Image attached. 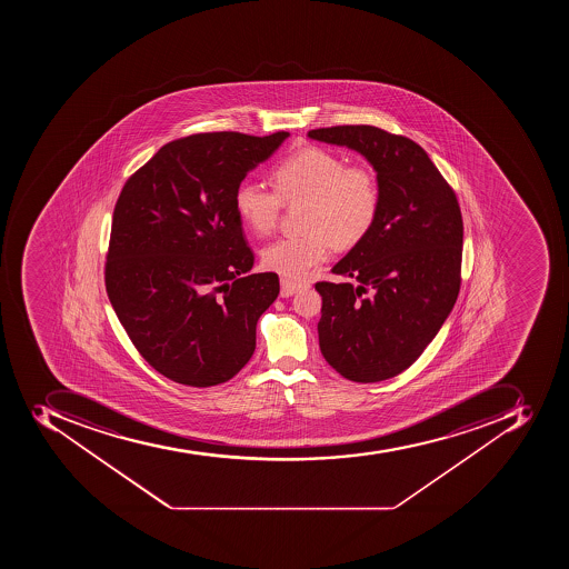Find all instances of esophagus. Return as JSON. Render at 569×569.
Here are the masks:
<instances>
[{"instance_id": "1", "label": "esophagus", "mask_w": 569, "mask_h": 569, "mask_svg": "<svg viewBox=\"0 0 569 569\" xmlns=\"http://www.w3.org/2000/svg\"><path fill=\"white\" fill-rule=\"evenodd\" d=\"M308 287V284H300V282L288 281V279H281V297H291L297 291L302 290V288Z\"/></svg>"}]
</instances>
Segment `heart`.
I'll use <instances>...</instances> for the list:
<instances>
[{
  "label": "heart",
  "instance_id": "1",
  "mask_svg": "<svg viewBox=\"0 0 569 569\" xmlns=\"http://www.w3.org/2000/svg\"><path fill=\"white\" fill-rule=\"evenodd\" d=\"M272 187L242 181L234 190V210L247 228L269 237L278 228L282 208L306 202L302 237L281 238L264 247L261 263L288 281L308 278L327 261L332 246L347 251L376 226L382 207V187L376 170L347 163L343 157L318 146L291 152L272 169Z\"/></svg>",
  "mask_w": 569,
  "mask_h": 569
}]
</instances>
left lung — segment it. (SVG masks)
<instances>
[{"label": "left lung", "mask_w": 569, "mask_h": 569, "mask_svg": "<svg viewBox=\"0 0 569 569\" xmlns=\"http://www.w3.org/2000/svg\"><path fill=\"white\" fill-rule=\"evenodd\" d=\"M309 137L356 149L377 170L382 207L368 237L318 281V340L353 382L399 376L435 340L461 290L462 216L426 149L377 126L318 128Z\"/></svg>", "instance_id": "left-lung-1"}]
</instances>
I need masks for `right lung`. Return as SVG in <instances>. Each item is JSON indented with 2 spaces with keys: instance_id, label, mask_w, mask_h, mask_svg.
Segmentation results:
<instances>
[{
  "instance_id": "add662e5",
  "label": "right lung",
  "mask_w": 569,
  "mask_h": 569,
  "mask_svg": "<svg viewBox=\"0 0 569 569\" xmlns=\"http://www.w3.org/2000/svg\"><path fill=\"white\" fill-rule=\"evenodd\" d=\"M288 131L181 137L128 178L113 208L104 287L134 349L178 385L210 388L246 367L278 273L254 252L234 190Z\"/></svg>"
}]
</instances>
